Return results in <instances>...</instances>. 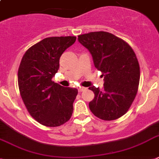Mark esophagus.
<instances>
[{
    "label": "esophagus",
    "mask_w": 159,
    "mask_h": 159,
    "mask_svg": "<svg viewBox=\"0 0 159 159\" xmlns=\"http://www.w3.org/2000/svg\"><path fill=\"white\" fill-rule=\"evenodd\" d=\"M85 89H86V88H84V87H79V88H78V91H79V93H81V92L84 91Z\"/></svg>",
    "instance_id": "esophagus-1"
}]
</instances>
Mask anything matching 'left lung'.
I'll return each mask as SVG.
<instances>
[{
    "label": "left lung",
    "mask_w": 159,
    "mask_h": 159,
    "mask_svg": "<svg viewBox=\"0 0 159 159\" xmlns=\"http://www.w3.org/2000/svg\"><path fill=\"white\" fill-rule=\"evenodd\" d=\"M78 40L91 53L96 68L104 76L102 89L89 88L94 93L90 111L106 121L122 117L138 91L140 65L136 53L127 42L106 31L83 34Z\"/></svg>",
    "instance_id": "8db88e82"
}]
</instances>
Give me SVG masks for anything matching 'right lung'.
<instances>
[{"mask_svg": "<svg viewBox=\"0 0 159 159\" xmlns=\"http://www.w3.org/2000/svg\"><path fill=\"white\" fill-rule=\"evenodd\" d=\"M75 36L44 38L30 47L21 60L18 89L27 111L38 123L58 127L69 120L78 90L52 80L59 69V59L74 44Z\"/></svg>", "mask_w": 159, "mask_h": 159, "instance_id": "obj_1", "label": "right lung"}]
</instances>
